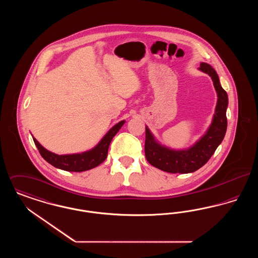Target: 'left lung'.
<instances>
[{"instance_id": "8db88e82", "label": "left lung", "mask_w": 258, "mask_h": 258, "mask_svg": "<svg viewBox=\"0 0 258 258\" xmlns=\"http://www.w3.org/2000/svg\"><path fill=\"white\" fill-rule=\"evenodd\" d=\"M200 71L208 74L218 93V102L212 124L208 132L195 146L187 150L176 151L162 147L158 144L149 128L146 127L145 156L150 164L160 170L169 173H190L202 167L213 156L226 133V108L228 98L222 89L215 70L206 62L200 63Z\"/></svg>"}]
</instances>
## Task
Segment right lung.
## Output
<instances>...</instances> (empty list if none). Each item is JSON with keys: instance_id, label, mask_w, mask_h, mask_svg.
<instances>
[{"instance_id": "obj_1", "label": "right lung", "mask_w": 258, "mask_h": 258, "mask_svg": "<svg viewBox=\"0 0 258 258\" xmlns=\"http://www.w3.org/2000/svg\"><path fill=\"white\" fill-rule=\"evenodd\" d=\"M124 123V121L115 124L106 135L101 139L98 146L94 148L91 151L82 154L76 155H63L59 156L54 153H51L46 149L42 147L37 141L36 138L33 137L34 142L37 147V150L41 157L49 162L51 165L60 168L66 171L82 172L92 169L99 165L103 160L106 159L108 154V148L110 145L112 138L119 132Z\"/></svg>"}]
</instances>
